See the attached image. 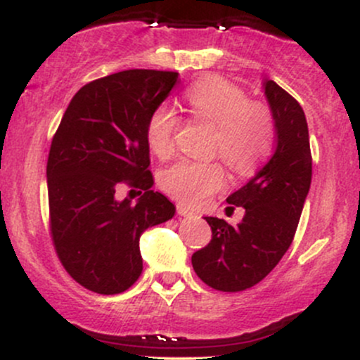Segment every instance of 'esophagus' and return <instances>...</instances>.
I'll return each instance as SVG.
<instances>
[{
	"label": "esophagus",
	"mask_w": 360,
	"mask_h": 360,
	"mask_svg": "<svg viewBox=\"0 0 360 360\" xmlns=\"http://www.w3.org/2000/svg\"><path fill=\"white\" fill-rule=\"evenodd\" d=\"M177 214H179V217H184V218H191L193 217V213L189 212V210L183 205H177Z\"/></svg>",
	"instance_id": "esophagus-1"
}]
</instances>
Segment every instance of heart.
<instances>
[{"instance_id": "b5f03b06", "label": "heart", "mask_w": 360, "mask_h": 360, "mask_svg": "<svg viewBox=\"0 0 360 360\" xmlns=\"http://www.w3.org/2000/svg\"><path fill=\"white\" fill-rule=\"evenodd\" d=\"M189 113L214 125L212 150L220 154L232 171L247 174L271 154L276 139L274 115L269 106L250 101L247 93L223 77H203L184 93ZM179 118L169 106H157L147 122V142L152 152L167 157L174 148ZM225 184L220 162L181 159L160 174V186L181 203L200 205Z\"/></svg>"}]
</instances>
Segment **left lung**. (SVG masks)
Returning a JSON list of instances; mask_svg holds the SVG:
<instances>
[{
  "label": "left lung",
  "mask_w": 360,
  "mask_h": 360,
  "mask_svg": "<svg viewBox=\"0 0 360 360\" xmlns=\"http://www.w3.org/2000/svg\"><path fill=\"white\" fill-rule=\"evenodd\" d=\"M264 94L276 123V150L247 184L226 198L245 210L237 226L206 217L212 240L194 252L198 278L225 292L249 289L278 266L295 237L311 184L308 123L300 103L274 81L264 79Z\"/></svg>",
  "instance_id": "left-lung-1"
}]
</instances>
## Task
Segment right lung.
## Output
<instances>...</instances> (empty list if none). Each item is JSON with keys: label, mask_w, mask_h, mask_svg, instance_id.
Returning a JSON list of instances; mask_svg holds the SVG:
<instances>
[{"label": "right lung", "mask_w": 360, "mask_h": 360, "mask_svg": "<svg viewBox=\"0 0 360 360\" xmlns=\"http://www.w3.org/2000/svg\"><path fill=\"white\" fill-rule=\"evenodd\" d=\"M177 76L130 69L89 82L74 94L52 139L47 188L53 247L71 278L98 295H118L139 279L140 235L176 213L164 194L150 189L147 122ZM120 184L143 189L137 204L116 200Z\"/></svg>", "instance_id": "add662e5"}]
</instances>
